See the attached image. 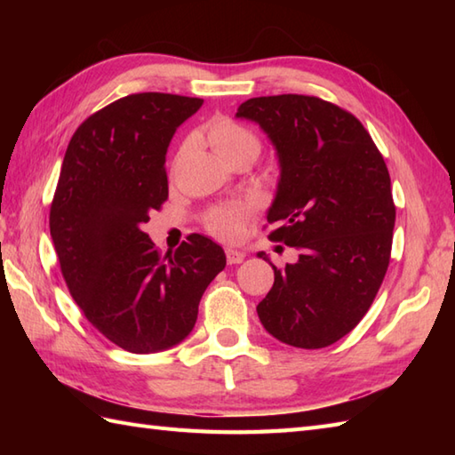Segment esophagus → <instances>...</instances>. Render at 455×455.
Here are the masks:
<instances>
[{
  "label": "esophagus",
  "instance_id": "obj_1",
  "mask_svg": "<svg viewBox=\"0 0 455 455\" xmlns=\"http://www.w3.org/2000/svg\"><path fill=\"white\" fill-rule=\"evenodd\" d=\"M244 258H246V254L240 252V250H233V248L227 250V262L228 264H240Z\"/></svg>",
  "mask_w": 455,
  "mask_h": 455
}]
</instances>
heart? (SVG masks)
I'll return each instance as SVG.
<instances>
[{
  "mask_svg": "<svg viewBox=\"0 0 455 455\" xmlns=\"http://www.w3.org/2000/svg\"><path fill=\"white\" fill-rule=\"evenodd\" d=\"M205 134L211 148L225 162H230L236 156H243V154H250V156L256 158L259 152V139L256 137V132L250 131L243 123H238L235 119H211L205 127ZM246 215L248 207L243 205V203L217 207L207 215L205 227L209 233L222 240H233L240 233V227H243V220Z\"/></svg>",
  "mask_w": 455,
  "mask_h": 455,
  "instance_id": "obj_1",
  "label": "heart"
}]
</instances>
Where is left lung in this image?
Wrapping results in <instances>:
<instances>
[{
	"label": "left lung",
	"mask_w": 455,
	"mask_h": 455,
	"mask_svg": "<svg viewBox=\"0 0 455 455\" xmlns=\"http://www.w3.org/2000/svg\"><path fill=\"white\" fill-rule=\"evenodd\" d=\"M272 139L282 166L269 240L299 250L274 266L256 307L266 331L316 350L362 321L387 274L395 227L391 178L370 132L350 111L315 95H267L238 108ZM266 259V254L259 252Z\"/></svg>",
	"instance_id": "left-lung-1"
}]
</instances>
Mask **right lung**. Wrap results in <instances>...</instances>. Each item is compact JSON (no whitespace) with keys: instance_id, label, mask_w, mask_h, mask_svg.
Masks as SVG:
<instances>
[{"instance_id":"1","label":"right lung","mask_w":455,"mask_h":455,"mask_svg":"<svg viewBox=\"0 0 455 455\" xmlns=\"http://www.w3.org/2000/svg\"><path fill=\"white\" fill-rule=\"evenodd\" d=\"M199 98L131 93L85 119L64 154L51 236L68 291L98 331L132 354L180 344L196 326L222 248L189 235L160 254L144 222L168 199L166 150Z\"/></svg>"}]
</instances>
